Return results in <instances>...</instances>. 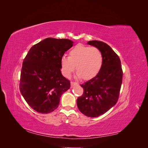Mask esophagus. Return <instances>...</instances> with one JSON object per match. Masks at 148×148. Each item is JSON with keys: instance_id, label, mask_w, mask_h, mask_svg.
Wrapping results in <instances>:
<instances>
[{"instance_id": "1", "label": "esophagus", "mask_w": 148, "mask_h": 148, "mask_svg": "<svg viewBox=\"0 0 148 148\" xmlns=\"http://www.w3.org/2000/svg\"><path fill=\"white\" fill-rule=\"evenodd\" d=\"M71 87H73L75 86H77V85H78V84L76 83V82H71Z\"/></svg>"}]
</instances>
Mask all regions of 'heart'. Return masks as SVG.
Segmentation results:
<instances>
[{
    "mask_svg": "<svg viewBox=\"0 0 148 148\" xmlns=\"http://www.w3.org/2000/svg\"><path fill=\"white\" fill-rule=\"evenodd\" d=\"M103 63V57L97 47L77 45L69 52V57L61 59V71L66 77L71 76L76 66V76L84 79L92 78L99 73Z\"/></svg>",
    "mask_w": 148,
    "mask_h": 148,
    "instance_id": "b5f03b06",
    "label": "heart"
}]
</instances>
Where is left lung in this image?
Listing matches in <instances>:
<instances>
[{"mask_svg": "<svg viewBox=\"0 0 148 148\" xmlns=\"http://www.w3.org/2000/svg\"><path fill=\"white\" fill-rule=\"evenodd\" d=\"M103 57L102 68L97 76L81 85L82 96L77 99V106L85 116L96 117L106 113L117 103L123 78L121 61L111 47L103 42L89 41Z\"/></svg>", "mask_w": 148, "mask_h": 148, "instance_id": "obj_1", "label": "left lung"}]
</instances>
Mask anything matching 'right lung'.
<instances>
[{"mask_svg":"<svg viewBox=\"0 0 148 148\" xmlns=\"http://www.w3.org/2000/svg\"><path fill=\"white\" fill-rule=\"evenodd\" d=\"M73 44L69 39L47 38L34 45L25 58L20 92L37 112L54 111L62 93L71 87L70 82L61 74V59Z\"/></svg>","mask_w":148,"mask_h":148,"instance_id":"obj_1","label":"right lung"}]
</instances>
